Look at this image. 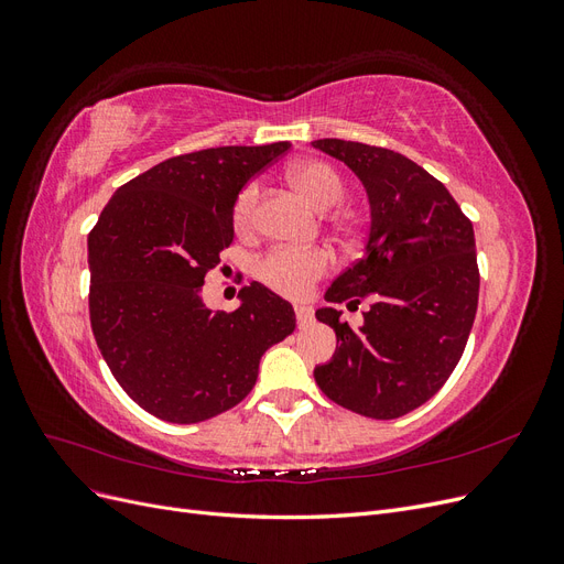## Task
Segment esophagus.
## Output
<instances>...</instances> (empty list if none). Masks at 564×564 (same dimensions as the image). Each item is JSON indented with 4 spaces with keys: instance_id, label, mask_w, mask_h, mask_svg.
<instances>
[{
    "instance_id": "obj_1",
    "label": "esophagus",
    "mask_w": 564,
    "mask_h": 564,
    "mask_svg": "<svg viewBox=\"0 0 564 564\" xmlns=\"http://www.w3.org/2000/svg\"><path fill=\"white\" fill-rule=\"evenodd\" d=\"M296 319H299V327H308V324L313 322V308L311 305H296Z\"/></svg>"
}]
</instances>
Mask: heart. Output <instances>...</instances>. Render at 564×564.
Returning <instances> with one entry per match:
<instances>
[{
  "instance_id": "obj_1",
  "label": "heart",
  "mask_w": 564,
  "mask_h": 564,
  "mask_svg": "<svg viewBox=\"0 0 564 564\" xmlns=\"http://www.w3.org/2000/svg\"><path fill=\"white\" fill-rule=\"evenodd\" d=\"M289 181L308 199L315 209L329 212L344 199L346 185L329 164L324 162H299L289 169ZM256 202H259V185H245L232 207V224L237 230H249L253 226ZM332 256L324 249H272L261 256L253 265V275L272 292L282 296H303L308 289L329 270Z\"/></svg>"
}]
</instances>
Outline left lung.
I'll return each mask as SVG.
<instances>
[{"mask_svg": "<svg viewBox=\"0 0 564 564\" xmlns=\"http://www.w3.org/2000/svg\"><path fill=\"white\" fill-rule=\"evenodd\" d=\"M313 145L344 162L369 199L365 256L327 289L315 315L336 332L319 390L369 419H398L429 402L464 355L480 294L473 224L423 166L395 150L340 139ZM372 299L352 330L336 302Z\"/></svg>", "mask_w": 564, "mask_h": 564, "instance_id": "8db88e82", "label": "left lung"}]
</instances>
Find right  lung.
I'll list each match as a JSON object with an SVG mask.
<instances>
[{
	"label": "right lung",
	"instance_id": "right-lung-1",
	"mask_svg": "<svg viewBox=\"0 0 564 564\" xmlns=\"http://www.w3.org/2000/svg\"><path fill=\"white\" fill-rule=\"evenodd\" d=\"M292 148L226 145L164 160L117 187L89 232V315L127 395L169 423H199L242 402L263 352L294 332L292 303L259 282L214 313L204 275L230 247L242 187Z\"/></svg>",
	"mask_w": 564,
	"mask_h": 564
}]
</instances>
